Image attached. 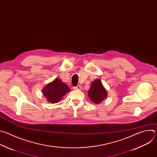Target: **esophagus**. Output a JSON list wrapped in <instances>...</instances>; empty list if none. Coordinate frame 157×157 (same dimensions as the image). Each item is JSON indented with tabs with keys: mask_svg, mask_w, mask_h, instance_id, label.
Instances as JSON below:
<instances>
[{
	"mask_svg": "<svg viewBox=\"0 0 157 157\" xmlns=\"http://www.w3.org/2000/svg\"><path fill=\"white\" fill-rule=\"evenodd\" d=\"M81 89H82V87L79 85H78L75 87H73V89H75V90H81Z\"/></svg>",
	"mask_w": 157,
	"mask_h": 157,
	"instance_id": "esophagus-1",
	"label": "esophagus"
}]
</instances>
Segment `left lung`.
<instances>
[{
  "label": "left lung",
  "instance_id": "obj_1",
  "mask_svg": "<svg viewBox=\"0 0 157 157\" xmlns=\"http://www.w3.org/2000/svg\"><path fill=\"white\" fill-rule=\"evenodd\" d=\"M87 94L89 98L95 104H99L107 96V91L99 79L92 82Z\"/></svg>",
  "mask_w": 157,
  "mask_h": 157
}]
</instances>
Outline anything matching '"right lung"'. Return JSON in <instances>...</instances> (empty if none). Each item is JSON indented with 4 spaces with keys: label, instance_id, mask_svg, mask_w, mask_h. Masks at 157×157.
Returning <instances> with one entry per match:
<instances>
[{
    "label": "right lung",
    "instance_id": "obj_1",
    "mask_svg": "<svg viewBox=\"0 0 157 157\" xmlns=\"http://www.w3.org/2000/svg\"><path fill=\"white\" fill-rule=\"evenodd\" d=\"M70 91L71 89L68 86L59 78H56L53 82L49 83L44 87L43 94L48 102L56 103Z\"/></svg>",
    "mask_w": 157,
    "mask_h": 157
}]
</instances>
